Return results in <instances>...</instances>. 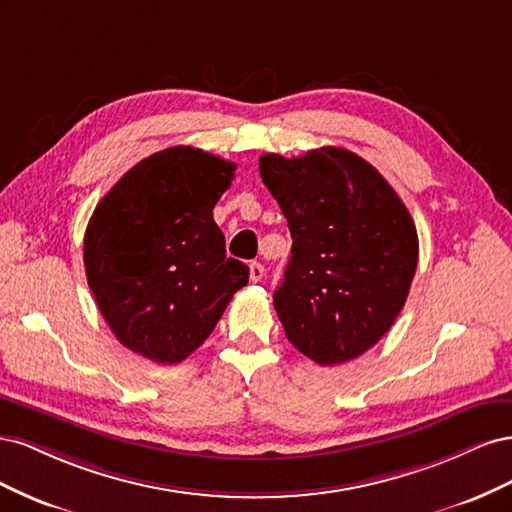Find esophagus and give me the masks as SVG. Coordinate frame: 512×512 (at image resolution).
I'll use <instances>...</instances> for the list:
<instances>
[{"label":"esophagus","instance_id":"1","mask_svg":"<svg viewBox=\"0 0 512 512\" xmlns=\"http://www.w3.org/2000/svg\"><path fill=\"white\" fill-rule=\"evenodd\" d=\"M262 277H265V267H262L260 262L254 260L252 265H250V280H252V282H260Z\"/></svg>","mask_w":512,"mask_h":512}]
</instances>
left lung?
<instances>
[{
	"mask_svg": "<svg viewBox=\"0 0 512 512\" xmlns=\"http://www.w3.org/2000/svg\"><path fill=\"white\" fill-rule=\"evenodd\" d=\"M292 256L273 294L288 342L318 365L348 363L393 327L418 262L416 226L378 170L342 147L260 156Z\"/></svg>",
	"mask_w": 512,
	"mask_h": 512,
	"instance_id": "1",
	"label": "left lung"
}]
</instances>
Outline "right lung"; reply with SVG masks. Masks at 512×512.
Listing matches in <instances>:
<instances>
[{
	"label": "right lung",
	"instance_id": "1",
	"mask_svg": "<svg viewBox=\"0 0 512 512\" xmlns=\"http://www.w3.org/2000/svg\"><path fill=\"white\" fill-rule=\"evenodd\" d=\"M235 164L194 147H170L132 166L91 215L85 273L119 342L173 365L215 329L250 269L226 256L213 207Z\"/></svg>",
	"mask_w": 512,
	"mask_h": 512
}]
</instances>
